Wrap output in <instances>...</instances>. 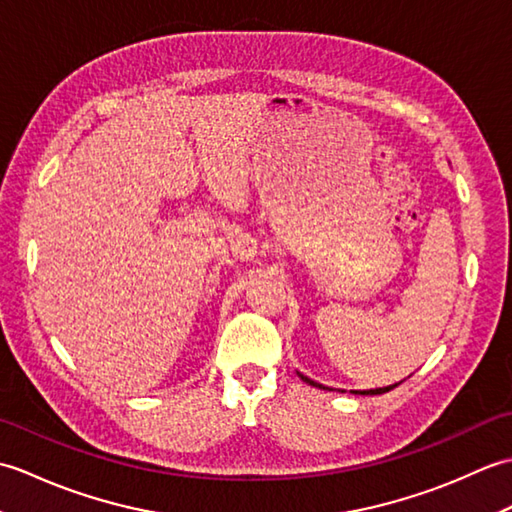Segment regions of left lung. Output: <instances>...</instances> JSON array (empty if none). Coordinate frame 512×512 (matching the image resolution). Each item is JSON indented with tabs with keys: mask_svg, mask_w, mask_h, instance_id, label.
I'll list each match as a JSON object with an SVG mask.
<instances>
[{
	"mask_svg": "<svg viewBox=\"0 0 512 512\" xmlns=\"http://www.w3.org/2000/svg\"><path fill=\"white\" fill-rule=\"evenodd\" d=\"M303 380H306L308 385H312V387H323V385H319V383H314V380H310V378H306V376H301ZM396 385H389V387H380V389H369V391H356V394H369V396H374V394H385V391H389V389H394ZM325 389V387H323Z\"/></svg>",
	"mask_w": 512,
	"mask_h": 512,
	"instance_id": "obj_1",
	"label": "left lung"
}]
</instances>
